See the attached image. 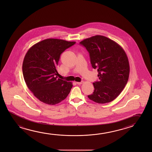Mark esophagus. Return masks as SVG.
I'll return each mask as SVG.
<instances>
[{
    "mask_svg": "<svg viewBox=\"0 0 152 152\" xmlns=\"http://www.w3.org/2000/svg\"><path fill=\"white\" fill-rule=\"evenodd\" d=\"M82 83H83V82H76V84H78V85L82 84Z\"/></svg>",
    "mask_w": 152,
    "mask_h": 152,
    "instance_id": "34e87169",
    "label": "esophagus"
}]
</instances>
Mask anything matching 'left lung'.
Masks as SVG:
<instances>
[{"instance_id": "left-lung-1", "label": "left lung", "mask_w": 152, "mask_h": 152, "mask_svg": "<svg viewBox=\"0 0 152 152\" xmlns=\"http://www.w3.org/2000/svg\"><path fill=\"white\" fill-rule=\"evenodd\" d=\"M80 45L90 53L92 67L97 69L99 80L93 83L94 91L87 96L104 104L116 99L127 84L129 75L128 59L119 45L102 35H95L82 41Z\"/></svg>"}]
</instances>
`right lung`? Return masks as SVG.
I'll use <instances>...</instances> for the list:
<instances>
[{
	"label": "right lung",
	"mask_w": 152,
	"mask_h": 152,
	"mask_svg": "<svg viewBox=\"0 0 152 152\" xmlns=\"http://www.w3.org/2000/svg\"><path fill=\"white\" fill-rule=\"evenodd\" d=\"M75 43L47 39L33 45L26 53L22 65L24 79L29 90L40 101L56 104L69 94L72 83L58 78L56 66L60 55Z\"/></svg>",
	"instance_id": "add662e5"
}]
</instances>
